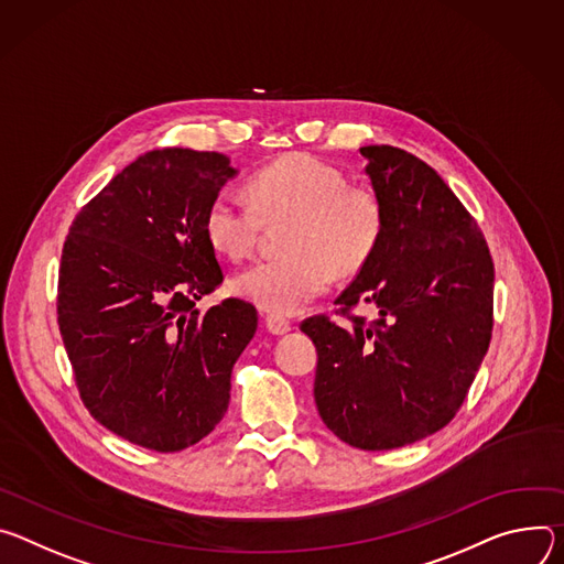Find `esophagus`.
<instances>
[{
    "label": "esophagus",
    "mask_w": 564,
    "mask_h": 564,
    "mask_svg": "<svg viewBox=\"0 0 564 564\" xmlns=\"http://www.w3.org/2000/svg\"><path fill=\"white\" fill-rule=\"evenodd\" d=\"M267 329H269L273 336H284V334H289L293 327H291L289 321H284V318H280V316H269V318H267Z\"/></svg>",
    "instance_id": "esophagus-1"
}]
</instances>
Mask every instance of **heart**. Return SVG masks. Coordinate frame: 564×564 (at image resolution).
<instances>
[{
	"instance_id": "obj_1",
	"label": "heart",
	"mask_w": 564,
	"mask_h": 564,
	"mask_svg": "<svg viewBox=\"0 0 564 564\" xmlns=\"http://www.w3.org/2000/svg\"><path fill=\"white\" fill-rule=\"evenodd\" d=\"M248 197L217 193L204 217L215 250L230 260L253 253L264 224L291 219L282 248L286 256L267 258L241 271L232 289L269 311L293 316L321 297L338 278L358 273L383 235V206L367 187L349 185L347 176L308 154H293L253 174Z\"/></svg>"
}]
</instances>
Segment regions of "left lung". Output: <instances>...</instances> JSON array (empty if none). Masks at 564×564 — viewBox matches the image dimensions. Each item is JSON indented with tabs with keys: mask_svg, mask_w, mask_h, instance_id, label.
I'll use <instances>...</instances> for the list:
<instances>
[{
	"mask_svg": "<svg viewBox=\"0 0 564 564\" xmlns=\"http://www.w3.org/2000/svg\"><path fill=\"white\" fill-rule=\"evenodd\" d=\"M360 154L383 235L336 304H371L379 321L343 329L316 316L300 329L318 349L325 425L354 448L392 451L462 408L490 343L495 271L475 219L427 163L392 145Z\"/></svg>",
	"mask_w": 564,
	"mask_h": 564,
	"instance_id": "8db88e82",
	"label": "left lung"
}]
</instances>
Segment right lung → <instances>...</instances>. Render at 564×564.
Listing matches in <instances>:
<instances>
[{
    "label": "right lung",
    "mask_w": 564,
    "mask_h": 564,
    "mask_svg": "<svg viewBox=\"0 0 564 564\" xmlns=\"http://www.w3.org/2000/svg\"><path fill=\"white\" fill-rule=\"evenodd\" d=\"M235 174L219 152H145L78 213L62 248L57 325L80 399L130 444L178 453L228 410L258 311L228 297L202 314L195 302L224 280L204 217Z\"/></svg>",
    "instance_id": "right-lung-1"
}]
</instances>
